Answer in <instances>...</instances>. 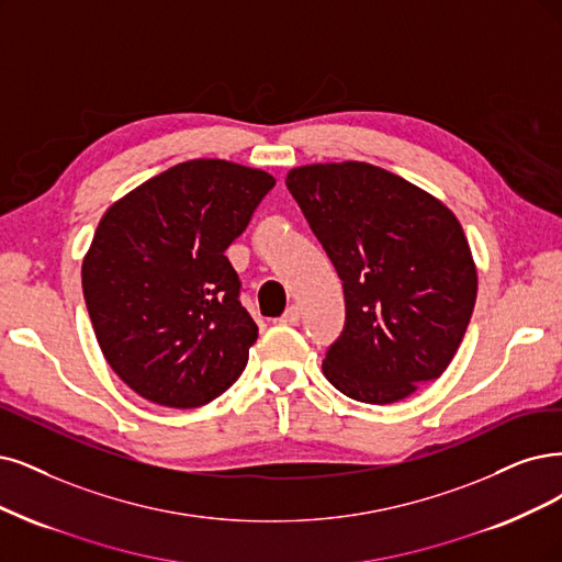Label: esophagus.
Returning <instances> with one entry per match:
<instances>
[{"label":"esophagus","instance_id":"obj_1","mask_svg":"<svg viewBox=\"0 0 562 562\" xmlns=\"http://www.w3.org/2000/svg\"><path fill=\"white\" fill-rule=\"evenodd\" d=\"M282 324H289V326H296L301 322V307L299 305H289L284 310V315L280 317Z\"/></svg>","mask_w":562,"mask_h":562}]
</instances>
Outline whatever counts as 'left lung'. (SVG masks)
Returning a JSON list of instances; mask_svg holds the SVG:
<instances>
[{
  "instance_id": "obj_1",
  "label": "left lung",
  "mask_w": 562,
  "mask_h": 562,
  "mask_svg": "<svg viewBox=\"0 0 562 562\" xmlns=\"http://www.w3.org/2000/svg\"><path fill=\"white\" fill-rule=\"evenodd\" d=\"M286 187L342 280L345 328L322 363L326 380L370 405L438 380L476 299L461 222L417 184L366 161L299 166Z\"/></svg>"
}]
</instances>
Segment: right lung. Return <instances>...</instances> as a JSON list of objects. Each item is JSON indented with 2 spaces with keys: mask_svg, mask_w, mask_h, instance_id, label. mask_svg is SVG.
<instances>
[{
  "mask_svg": "<svg viewBox=\"0 0 562 562\" xmlns=\"http://www.w3.org/2000/svg\"><path fill=\"white\" fill-rule=\"evenodd\" d=\"M276 178L226 159L171 166L103 213L82 296L115 375L145 401L190 409L247 366L259 328L224 257Z\"/></svg>",
  "mask_w": 562,
  "mask_h": 562,
  "instance_id": "1",
  "label": "right lung"
}]
</instances>
